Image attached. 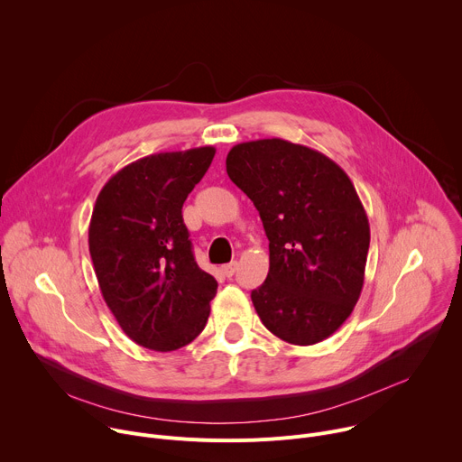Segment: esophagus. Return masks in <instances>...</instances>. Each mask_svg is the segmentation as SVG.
<instances>
[{"mask_svg":"<svg viewBox=\"0 0 462 462\" xmlns=\"http://www.w3.org/2000/svg\"><path fill=\"white\" fill-rule=\"evenodd\" d=\"M236 271H237V261H232V263H226V265H223V273H225V276H234L236 274Z\"/></svg>","mask_w":462,"mask_h":462,"instance_id":"obj_1","label":"esophagus"}]
</instances>
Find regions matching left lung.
Wrapping results in <instances>:
<instances>
[{
	"mask_svg": "<svg viewBox=\"0 0 462 462\" xmlns=\"http://www.w3.org/2000/svg\"><path fill=\"white\" fill-rule=\"evenodd\" d=\"M226 173L269 237V274L250 294L263 325L294 346L328 338L360 298L371 239L351 179L323 153L283 139L234 146Z\"/></svg>",
	"mask_w": 462,
	"mask_h": 462,
	"instance_id": "8db88e82",
	"label": "left lung"
}]
</instances>
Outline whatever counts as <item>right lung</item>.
I'll return each instance as SVG.
<instances>
[{
	"label": "right lung",
	"mask_w": 462,
	"mask_h": 462,
	"mask_svg": "<svg viewBox=\"0 0 462 462\" xmlns=\"http://www.w3.org/2000/svg\"><path fill=\"white\" fill-rule=\"evenodd\" d=\"M216 148L143 157L100 189L89 254L100 292L122 331L152 351H175L201 335L217 282L193 259L182 205Z\"/></svg>",
	"instance_id": "1"
}]
</instances>
